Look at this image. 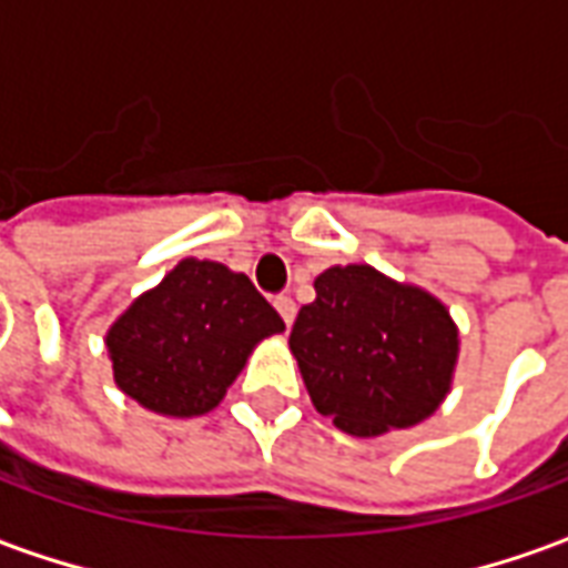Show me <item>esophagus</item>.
<instances>
[{
	"instance_id": "obj_1",
	"label": "esophagus",
	"mask_w": 568,
	"mask_h": 568,
	"mask_svg": "<svg viewBox=\"0 0 568 568\" xmlns=\"http://www.w3.org/2000/svg\"><path fill=\"white\" fill-rule=\"evenodd\" d=\"M273 307L280 310V316H283V322H285V325H292V322H295V313H297V307H295V301H292V297H288V295H280V297H273Z\"/></svg>"
}]
</instances>
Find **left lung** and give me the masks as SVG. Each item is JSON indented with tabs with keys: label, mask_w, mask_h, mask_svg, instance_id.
<instances>
[{
	"label": "left lung",
	"mask_w": 568,
	"mask_h": 568,
	"mask_svg": "<svg viewBox=\"0 0 568 568\" xmlns=\"http://www.w3.org/2000/svg\"><path fill=\"white\" fill-rule=\"evenodd\" d=\"M292 325L313 407L358 438L410 428L450 393L459 332L438 297L368 264L328 267Z\"/></svg>",
	"instance_id": "1"
}]
</instances>
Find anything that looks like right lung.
Returning a JSON list of instances; mask_svg holds the SVG:
<instances>
[{"label":"right lung","instance_id":"1","mask_svg":"<svg viewBox=\"0 0 568 568\" xmlns=\"http://www.w3.org/2000/svg\"><path fill=\"white\" fill-rule=\"evenodd\" d=\"M285 322L246 273L185 258L105 334L118 389L163 417L210 414L248 353Z\"/></svg>","mask_w":568,"mask_h":568}]
</instances>
